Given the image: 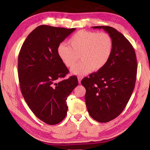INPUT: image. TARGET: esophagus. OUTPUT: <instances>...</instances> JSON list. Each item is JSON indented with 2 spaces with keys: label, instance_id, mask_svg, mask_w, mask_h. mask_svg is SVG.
Instances as JSON below:
<instances>
[{
  "label": "esophagus",
  "instance_id": "obj_1",
  "mask_svg": "<svg viewBox=\"0 0 150 150\" xmlns=\"http://www.w3.org/2000/svg\"><path fill=\"white\" fill-rule=\"evenodd\" d=\"M78 82L79 84H81V79H83V76H78Z\"/></svg>",
  "mask_w": 150,
  "mask_h": 150
}]
</instances>
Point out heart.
<instances>
[{
	"mask_svg": "<svg viewBox=\"0 0 150 150\" xmlns=\"http://www.w3.org/2000/svg\"><path fill=\"white\" fill-rule=\"evenodd\" d=\"M69 44L70 47L64 43L59 45L57 54L67 67H73L79 57L81 59L71 69L72 73L76 75L101 69L110 59L113 48L111 36L104 32L79 30L70 38Z\"/></svg>",
	"mask_w": 150,
	"mask_h": 150,
	"instance_id": "obj_1",
	"label": "heart"
}]
</instances>
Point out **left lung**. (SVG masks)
Listing matches in <instances>:
<instances>
[{"label": "left lung", "mask_w": 150, "mask_h": 150, "mask_svg": "<svg viewBox=\"0 0 150 150\" xmlns=\"http://www.w3.org/2000/svg\"><path fill=\"white\" fill-rule=\"evenodd\" d=\"M92 28L103 29L111 36L112 52L106 64L84 78L81 84L86 88L89 115L99 122H106L118 116L129 100L137 79V56L129 40L115 28Z\"/></svg>", "instance_id": "8db88e82"}]
</instances>
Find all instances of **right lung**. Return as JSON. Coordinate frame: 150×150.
Returning a JSON list of instances; mask_svg holds the SVG:
<instances>
[{
  "label": "right lung",
  "instance_id": "obj_1",
  "mask_svg": "<svg viewBox=\"0 0 150 150\" xmlns=\"http://www.w3.org/2000/svg\"><path fill=\"white\" fill-rule=\"evenodd\" d=\"M76 29L39 25L29 34L18 56V76L25 102L47 125L58 124L67 115V98L78 84L57 54V47Z\"/></svg>",
  "mask_w": 150,
  "mask_h": 150
}]
</instances>
